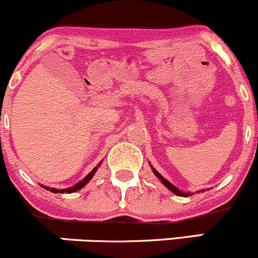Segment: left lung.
<instances>
[{
  "mask_svg": "<svg viewBox=\"0 0 258 258\" xmlns=\"http://www.w3.org/2000/svg\"><path fill=\"white\" fill-rule=\"evenodd\" d=\"M149 165H150V164H149ZM150 167H152L154 174H155V176L158 177V178L160 179V182H161L162 184L166 186L168 190L172 191V193H174L176 195H178V197H184V198H188L189 195H193V194H194V193H190V191H183V190H180V189L177 188V186H174V185L172 184V183L168 182V180H167L166 178H164V177H162L161 174H160V173L158 172V171H156L155 168H154V167L152 166V165H150ZM207 190H209V189H207ZM200 191H205V190H204V189H203V190H199V191H198V193H200Z\"/></svg>",
  "mask_w": 258,
  "mask_h": 258,
  "instance_id": "obj_1",
  "label": "left lung"
}]
</instances>
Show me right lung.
Wrapping results in <instances>:
<instances>
[{"label": "right lung", "mask_w": 258, "mask_h": 258, "mask_svg": "<svg viewBox=\"0 0 258 258\" xmlns=\"http://www.w3.org/2000/svg\"><path fill=\"white\" fill-rule=\"evenodd\" d=\"M103 161V160H102ZM102 161L99 162L98 165H97L96 167L93 168V170L91 171L90 173L87 174V176L85 177L84 179L82 180H80V182H78L76 183V184H74L73 186H70V188H65V189H57V188H49V186H46V185H42V184H40L41 186H42V188H44L46 189V190H49V191H52V193H68V194H72V193H74V191H78V190H80V189L81 188H84V186L87 184L88 182H90V180L92 179V177L94 176V173L97 172V170H98V167L100 166V164H102Z\"/></svg>", "instance_id": "add662e5"}]
</instances>
